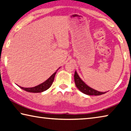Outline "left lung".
<instances>
[{
	"label": "left lung",
	"instance_id": "left-lung-1",
	"mask_svg": "<svg viewBox=\"0 0 131 131\" xmlns=\"http://www.w3.org/2000/svg\"><path fill=\"white\" fill-rule=\"evenodd\" d=\"M74 82H75V84L78 89L81 92H82L84 94H86L87 95H101L105 93L106 92H99L96 90L92 89L90 87H89L88 85H87L83 81L81 78L78 75L77 72L75 71L74 72Z\"/></svg>",
	"mask_w": 131,
	"mask_h": 131
}]
</instances>
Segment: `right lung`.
Returning <instances> with one entry per match:
<instances>
[{"instance_id": "right-lung-1", "label": "right lung", "mask_w": 131, "mask_h": 131, "mask_svg": "<svg viewBox=\"0 0 131 131\" xmlns=\"http://www.w3.org/2000/svg\"><path fill=\"white\" fill-rule=\"evenodd\" d=\"M58 70H57V71H56L54 73L52 74V75L49 77L47 80H45L44 82H43L42 83L38 85V86L33 87V88H25L20 86L19 87L21 89H22L23 90L26 91V92H30V93H41V92H44V91L47 90V89H48L51 86V85L53 82V80H54L55 76L56 73H57Z\"/></svg>"}]
</instances>
